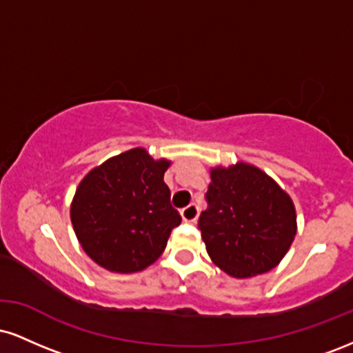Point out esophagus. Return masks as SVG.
<instances>
[{
    "label": "esophagus",
    "mask_w": 353,
    "mask_h": 353,
    "mask_svg": "<svg viewBox=\"0 0 353 353\" xmlns=\"http://www.w3.org/2000/svg\"><path fill=\"white\" fill-rule=\"evenodd\" d=\"M197 216H199V209H197L196 204L185 205V208L181 210V217L184 222H196Z\"/></svg>",
    "instance_id": "34e87169"
}]
</instances>
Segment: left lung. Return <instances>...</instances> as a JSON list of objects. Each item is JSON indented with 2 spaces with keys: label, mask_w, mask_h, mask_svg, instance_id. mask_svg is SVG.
Returning a JSON list of instances; mask_svg holds the SVG:
<instances>
[{
  "label": "left lung",
  "mask_w": 353,
  "mask_h": 353,
  "mask_svg": "<svg viewBox=\"0 0 353 353\" xmlns=\"http://www.w3.org/2000/svg\"><path fill=\"white\" fill-rule=\"evenodd\" d=\"M199 229L210 261L230 277L265 274L289 252L297 234L292 197L249 163L210 168Z\"/></svg>",
  "instance_id": "8db88e82"
}]
</instances>
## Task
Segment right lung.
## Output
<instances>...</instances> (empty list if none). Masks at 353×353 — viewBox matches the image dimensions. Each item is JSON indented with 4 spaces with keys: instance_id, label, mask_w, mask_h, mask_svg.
Segmentation results:
<instances>
[{
    "instance_id": "1",
    "label": "right lung",
    "mask_w": 353,
    "mask_h": 353,
    "mask_svg": "<svg viewBox=\"0 0 353 353\" xmlns=\"http://www.w3.org/2000/svg\"><path fill=\"white\" fill-rule=\"evenodd\" d=\"M171 161L144 148L109 157L79 182L70 216L81 247L109 272L132 274L152 265L181 216L171 205L164 172Z\"/></svg>"
}]
</instances>
